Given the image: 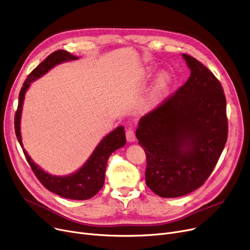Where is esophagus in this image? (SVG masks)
I'll list each match as a JSON object with an SVG mask.
<instances>
[{"mask_svg":"<svg viewBox=\"0 0 250 250\" xmlns=\"http://www.w3.org/2000/svg\"><path fill=\"white\" fill-rule=\"evenodd\" d=\"M125 137H126V140L127 142L132 143V142H135L136 141V135H135V132L133 128H127L126 132H125Z\"/></svg>","mask_w":250,"mask_h":250,"instance_id":"34e87169","label":"esophagus"}]
</instances>
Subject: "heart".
Listing matches in <instances>:
<instances>
[{
    "label": "heart",
    "instance_id": "1",
    "mask_svg": "<svg viewBox=\"0 0 250 250\" xmlns=\"http://www.w3.org/2000/svg\"><path fill=\"white\" fill-rule=\"evenodd\" d=\"M169 83H170V79L167 75L163 74L159 77V79L156 82V85L154 87L153 93H152L153 102H158L166 94L169 87Z\"/></svg>",
    "mask_w": 250,
    "mask_h": 250
}]
</instances>
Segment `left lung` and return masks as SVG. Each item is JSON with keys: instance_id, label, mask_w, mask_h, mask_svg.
<instances>
[{"instance_id": "left-lung-1", "label": "left lung", "mask_w": 250, "mask_h": 250, "mask_svg": "<svg viewBox=\"0 0 250 250\" xmlns=\"http://www.w3.org/2000/svg\"><path fill=\"white\" fill-rule=\"evenodd\" d=\"M182 56L190 69L188 81L144 115L136 132L146 153V185L162 198H177L201 188L228 137L221 83L201 62Z\"/></svg>"}]
</instances>
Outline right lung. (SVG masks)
<instances>
[{
    "instance_id": "obj_1",
    "label": "right lung",
    "mask_w": 250,
    "mask_h": 250,
    "mask_svg": "<svg viewBox=\"0 0 250 250\" xmlns=\"http://www.w3.org/2000/svg\"><path fill=\"white\" fill-rule=\"evenodd\" d=\"M70 60H77V57L62 49L54 51L43 62L39 63L24 81L19 93L18 107L14 120L15 133L22 148L23 145L20 134V116L26 90L28 89L32 81L44 75L54 65ZM125 127L118 126L100 142L99 145L94 150L93 154L90 156V158L80 170H78L76 173L72 175L64 177L52 176L44 172L43 170H42L36 164H34V162L31 160L25 150H23V153L26 157V160H27L28 164L30 165L33 173L46 189L65 199L88 200L91 199L92 196H94L104 185L105 170H106V164L109 156L115 150L125 146Z\"/></svg>"
}]
</instances>
